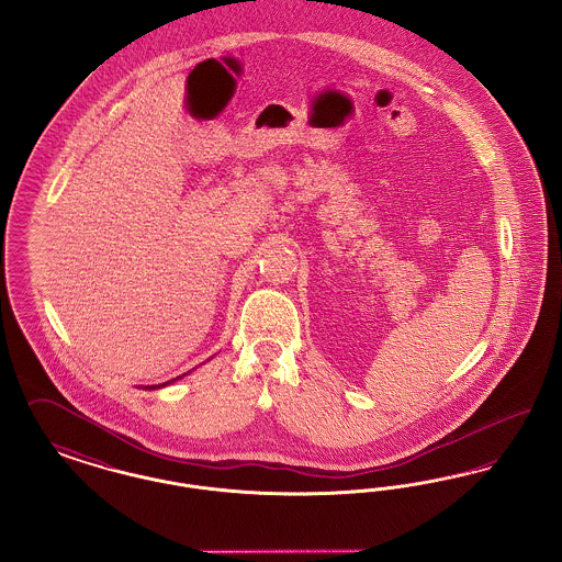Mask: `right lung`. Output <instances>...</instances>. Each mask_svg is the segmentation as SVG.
Here are the masks:
<instances>
[{
    "label": "right lung",
    "instance_id": "right-lung-1",
    "mask_svg": "<svg viewBox=\"0 0 562 562\" xmlns=\"http://www.w3.org/2000/svg\"><path fill=\"white\" fill-rule=\"evenodd\" d=\"M177 379H181V376H177ZM177 379H170V381H166V383H158V385H145V390H160V387L168 385V383H172V381H177Z\"/></svg>",
    "mask_w": 562,
    "mask_h": 562
}]
</instances>
